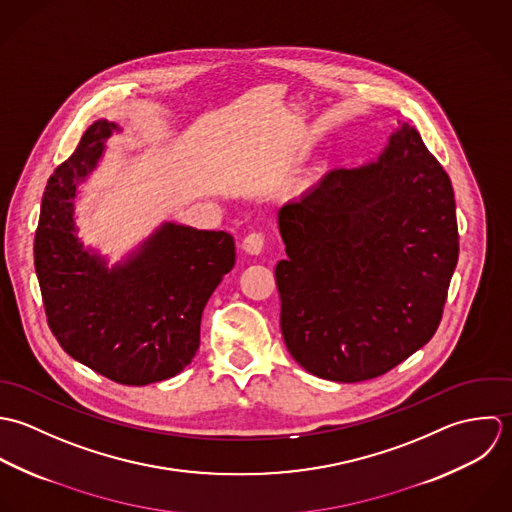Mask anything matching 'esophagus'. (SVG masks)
Here are the masks:
<instances>
[{"mask_svg": "<svg viewBox=\"0 0 512 512\" xmlns=\"http://www.w3.org/2000/svg\"><path fill=\"white\" fill-rule=\"evenodd\" d=\"M265 247V235L261 231H253L243 239V249L251 255H259Z\"/></svg>", "mask_w": 512, "mask_h": 512, "instance_id": "1", "label": "esophagus"}]
</instances>
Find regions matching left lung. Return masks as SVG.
<instances>
[{
	"label": "left lung",
	"instance_id": "left-lung-1",
	"mask_svg": "<svg viewBox=\"0 0 512 512\" xmlns=\"http://www.w3.org/2000/svg\"><path fill=\"white\" fill-rule=\"evenodd\" d=\"M291 356L332 382L378 378L435 334L459 257L453 188L404 122L378 162L332 170L279 209Z\"/></svg>",
	"mask_w": 512,
	"mask_h": 512
}]
</instances>
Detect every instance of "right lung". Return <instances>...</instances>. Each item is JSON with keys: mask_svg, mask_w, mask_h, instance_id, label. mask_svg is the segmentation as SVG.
Here are the masks:
<instances>
[{"mask_svg": "<svg viewBox=\"0 0 512 512\" xmlns=\"http://www.w3.org/2000/svg\"><path fill=\"white\" fill-rule=\"evenodd\" d=\"M116 128L91 124L51 174L35 231V271L61 348L116 384L146 386L180 374L196 356L205 303L235 265V241L225 231L164 223L118 267L85 251L73 198Z\"/></svg>", "mask_w": 512, "mask_h": 512, "instance_id": "right-lung-1", "label": "right lung"}]
</instances>
